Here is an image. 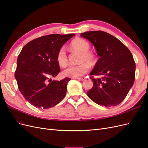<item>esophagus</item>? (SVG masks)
Instances as JSON below:
<instances>
[{
	"label": "esophagus",
	"mask_w": 148,
	"mask_h": 148,
	"mask_svg": "<svg viewBox=\"0 0 148 148\" xmlns=\"http://www.w3.org/2000/svg\"><path fill=\"white\" fill-rule=\"evenodd\" d=\"M77 79L78 80H79V81H83V80L85 79V78L84 77H82V78H77Z\"/></svg>",
	"instance_id": "1"
}]
</instances>
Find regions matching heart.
I'll use <instances>...</instances> for the list:
<instances>
[{"label": "heart", "mask_w": 148, "mask_h": 148, "mask_svg": "<svg viewBox=\"0 0 148 148\" xmlns=\"http://www.w3.org/2000/svg\"><path fill=\"white\" fill-rule=\"evenodd\" d=\"M70 47L73 50L81 53L79 62L82 64L69 66L64 70L63 74L67 77L79 78L88 71V64L92 66L96 64V58L94 53L89 52L91 48L90 44L82 38H77L73 40L70 44ZM57 61L61 66H65L68 63V58L64 47L60 48L58 51Z\"/></svg>", "instance_id": "obj_1"}]
</instances>
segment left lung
I'll return each instance as SVG.
<instances>
[{
  "instance_id": "8db88e82",
  "label": "left lung",
  "mask_w": 148,
  "mask_h": 148,
  "mask_svg": "<svg viewBox=\"0 0 148 148\" xmlns=\"http://www.w3.org/2000/svg\"><path fill=\"white\" fill-rule=\"evenodd\" d=\"M95 46L99 57L91 75L93 86L87 95L98 105L115 106L126 97L135 82L136 65L129 49L117 38L102 31L80 34Z\"/></svg>"
}]
</instances>
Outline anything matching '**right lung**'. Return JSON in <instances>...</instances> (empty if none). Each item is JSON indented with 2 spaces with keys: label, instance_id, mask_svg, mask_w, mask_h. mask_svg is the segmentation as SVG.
Listing matches in <instances>:
<instances>
[{
  "label": "right lung",
  "instance_id": "1",
  "mask_svg": "<svg viewBox=\"0 0 148 148\" xmlns=\"http://www.w3.org/2000/svg\"><path fill=\"white\" fill-rule=\"evenodd\" d=\"M74 34H52L35 39L23 47L18 57L15 78L20 92L31 104L49 109L65 97L71 79L52 80L60 71L57 54Z\"/></svg>",
  "mask_w": 148,
  "mask_h": 148
}]
</instances>
